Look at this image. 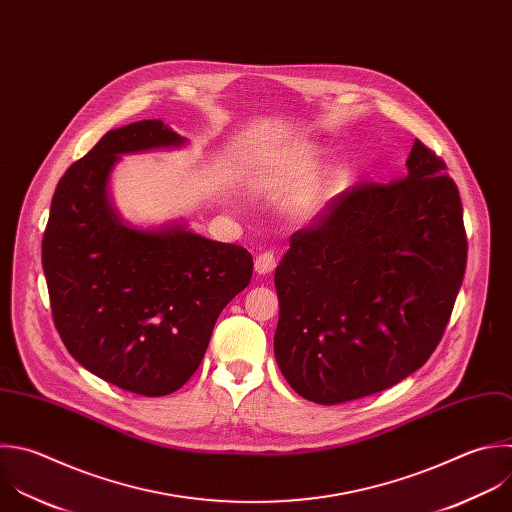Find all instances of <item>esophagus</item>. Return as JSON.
Segmentation results:
<instances>
[{
	"mask_svg": "<svg viewBox=\"0 0 512 512\" xmlns=\"http://www.w3.org/2000/svg\"><path fill=\"white\" fill-rule=\"evenodd\" d=\"M275 265H277V261H275L273 253H261V255L255 259V273L267 275V273H271V271L275 269Z\"/></svg>",
	"mask_w": 512,
	"mask_h": 512,
	"instance_id": "1",
	"label": "esophagus"
}]
</instances>
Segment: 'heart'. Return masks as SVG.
<instances>
[{"label":"heart","instance_id":"obj_1","mask_svg":"<svg viewBox=\"0 0 512 512\" xmlns=\"http://www.w3.org/2000/svg\"><path fill=\"white\" fill-rule=\"evenodd\" d=\"M323 162V154L317 146H295L277 154L263 170L259 179L261 187L277 189V191H295L305 184L306 187L297 191L287 207V219L295 225H305L313 221L346 185V170L342 166H331L323 175L312 182ZM312 183L309 184L308 181Z\"/></svg>","mask_w":512,"mask_h":512}]
</instances>
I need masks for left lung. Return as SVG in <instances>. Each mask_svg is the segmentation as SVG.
<instances>
[{"label":"left lung","mask_w":512,"mask_h":512,"mask_svg":"<svg viewBox=\"0 0 512 512\" xmlns=\"http://www.w3.org/2000/svg\"><path fill=\"white\" fill-rule=\"evenodd\" d=\"M289 245L273 350L301 398L360 400L426 364L466 267L460 195L432 150L414 140L406 179L337 195Z\"/></svg>","instance_id":"left-lung-1"}]
</instances>
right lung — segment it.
I'll return each mask as SVG.
<instances>
[{
  "label": "right lung",
  "instance_id": "obj_1",
  "mask_svg": "<svg viewBox=\"0 0 512 512\" xmlns=\"http://www.w3.org/2000/svg\"><path fill=\"white\" fill-rule=\"evenodd\" d=\"M162 120L106 132L60 179L42 241L54 323L90 374L140 396H166L201 366L225 305L253 275V257L185 219L136 225L114 207L124 154L183 148Z\"/></svg>",
  "mask_w": 512,
  "mask_h": 512
}]
</instances>
